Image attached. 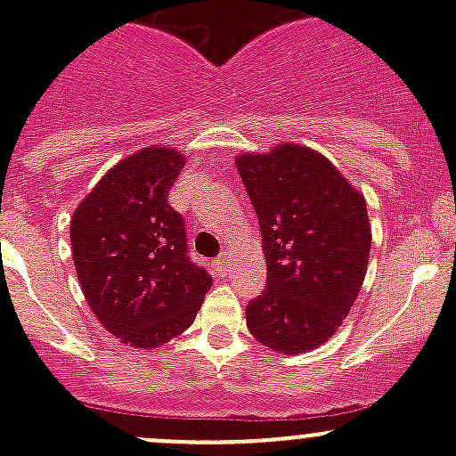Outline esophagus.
I'll return each instance as SVG.
<instances>
[{"label": "esophagus", "instance_id": "obj_1", "mask_svg": "<svg viewBox=\"0 0 456 456\" xmlns=\"http://www.w3.org/2000/svg\"><path fill=\"white\" fill-rule=\"evenodd\" d=\"M216 269L223 275L232 273V251H223V254L216 257Z\"/></svg>", "mask_w": 456, "mask_h": 456}]
</instances>
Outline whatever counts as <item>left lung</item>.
<instances>
[{"label":"left lung","mask_w":456,"mask_h":456,"mask_svg":"<svg viewBox=\"0 0 456 456\" xmlns=\"http://www.w3.org/2000/svg\"><path fill=\"white\" fill-rule=\"evenodd\" d=\"M236 167L266 260V289L247 306V326L284 355L322 346L355 305L369 269L364 196L324 154L297 142L242 151Z\"/></svg>","instance_id":"obj_1"}]
</instances>
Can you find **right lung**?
Listing matches in <instances>:
<instances>
[{"label":"right lung","instance_id":"obj_1","mask_svg":"<svg viewBox=\"0 0 456 456\" xmlns=\"http://www.w3.org/2000/svg\"><path fill=\"white\" fill-rule=\"evenodd\" d=\"M185 163L174 147H142L101 176L70 220L87 305L134 348H159L190 329L211 287L187 257L185 220L167 205Z\"/></svg>","mask_w":456,"mask_h":456}]
</instances>
